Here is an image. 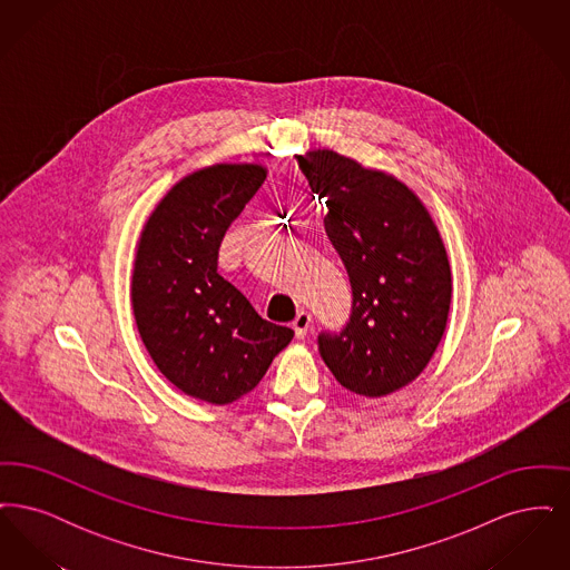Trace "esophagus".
Instances as JSON below:
<instances>
[{"label": "esophagus", "instance_id": "esophagus-1", "mask_svg": "<svg viewBox=\"0 0 570 570\" xmlns=\"http://www.w3.org/2000/svg\"><path fill=\"white\" fill-rule=\"evenodd\" d=\"M309 326H312V316L307 314V312H298L297 318L293 321V328H295V335H297V340H303L305 335H307V331H309Z\"/></svg>", "mask_w": 570, "mask_h": 570}]
</instances>
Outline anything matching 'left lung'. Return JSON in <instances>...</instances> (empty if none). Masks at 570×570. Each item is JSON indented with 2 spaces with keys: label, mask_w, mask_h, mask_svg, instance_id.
I'll list each match as a JSON object with an SVG mask.
<instances>
[{
  "label": "left lung",
  "mask_w": 570,
  "mask_h": 570,
  "mask_svg": "<svg viewBox=\"0 0 570 570\" xmlns=\"http://www.w3.org/2000/svg\"><path fill=\"white\" fill-rule=\"evenodd\" d=\"M298 168L325 198L326 237L353 286V316L318 351L335 380L363 397L404 389L432 361L444 335L453 277L428 207L397 177L331 149Z\"/></svg>",
  "instance_id": "left-lung-1"
}]
</instances>
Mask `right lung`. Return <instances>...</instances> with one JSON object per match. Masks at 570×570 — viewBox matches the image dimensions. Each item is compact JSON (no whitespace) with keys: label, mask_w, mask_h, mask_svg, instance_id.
I'll use <instances>...</instances> for the list:
<instances>
[{"label":"right lung","mask_w":570,"mask_h":570,"mask_svg":"<svg viewBox=\"0 0 570 570\" xmlns=\"http://www.w3.org/2000/svg\"><path fill=\"white\" fill-rule=\"evenodd\" d=\"M265 177L258 163L194 170L164 194L136 244L130 297L138 335L164 379L216 406L249 393L295 335L261 318L217 273L224 233Z\"/></svg>","instance_id":"1"}]
</instances>
